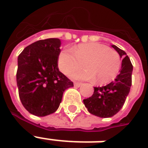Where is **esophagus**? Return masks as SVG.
<instances>
[{
  "instance_id": "34e87169",
  "label": "esophagus",
  "mask_w": 148,
  "mask_h": 148,
  "mask_svg": "<svg viewBox=\"0 0 148 148\" xmlns=\"http://www.w3.org/2000/svg\"><path fill=\"white\" fill-rule=\"evenodd\" d=\"M81 85H82V83H76V82H75V83H74V86H76V87H79Z\"/></svg>"
}]
</instances>
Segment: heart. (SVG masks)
Instances as JSON below:
<instances>
[{
    "label": "heart",
    "instance_id": "obj_1",
    "mask_svg": "<svg viewBox=\"0 0 148 148\" xmlns=\"http://www.w3.org/2000/svg\"><path fill=\"white\" fill-rule=\"evenodd\" d=\"M58 67L65 75H69L83 66L86 68L73 73L74 79L94 80L105 84L113 80L119 73L122 61L115 50L99 43L82 44L72 49H65L58 55Z\"/></svg>",
    "mask_w": 148,
    "mask_h": 148
}]
</instances>
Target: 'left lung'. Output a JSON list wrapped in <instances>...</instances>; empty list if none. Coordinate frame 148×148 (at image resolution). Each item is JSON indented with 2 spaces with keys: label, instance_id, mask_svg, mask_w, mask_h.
Segmentation results:
<instances>
[{
  "label": "left lung",
  "instance_id": "8db88e82",
  "mask_svg": "<svg viewBox=\"0 0 148 148\" xmlns=\"http://www.w3.org/2000/svg\"><path fill=\"white\" fill-rule=\"evenodd\" d=\"M112 47L121 58H123L120 73L109 84L94 87L93 95L83 100L88 112L101 118L112 117L120 111L132 85L133 65L130 58L124 51L115 45Z\"/></svg>",
  "mask_w": 148,
  "mask_h": 148
}]
</instances>
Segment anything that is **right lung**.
I'll list each match as a JSON object with an SVG mask.
<instances>
[{
	"mask_svg": "<svg viewBox=\"0 0 148 148\" xmlns=\"http://www.w3.org/2000/svg\"><path fill=\"white\" fill-rule=\"evenodd\" d=\"M61 40L49 38L34 42L18 57L16 81L22 104L36 116L57 111L63 93L73 83L58 67Z\"/></svg>",
	"mask_w": 148,
	"mask_h": 148,
	"instance_id": "obj_1",
	"label": "right lung"
}]
</instances>
